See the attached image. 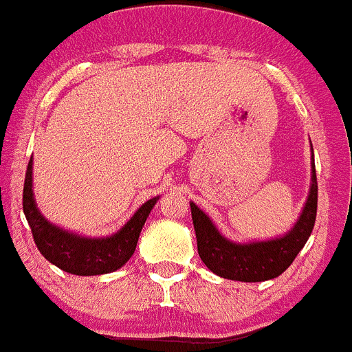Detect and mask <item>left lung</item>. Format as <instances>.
Masks as SVG:
<instances>
[{"instance_id": "left-lung-1", "label": "left lung", "mask_w": 352, "mask_h": 352, "mask_svg": "<svg viewBox=\"0 0 352 352\" xmlns=\"http://www.w3.org/2000/svg\"><path fill=\"white\" fill-rule=\"evenodd\" d=\"M318 210V182L313 157V184L309 198L305 201L300 219L288 234L271 241H257L248 245L232 243L221 236L208 217L191 203L192 224L198 241V254L206 267L226 280L255 281L272 280L280 276L295 261L298 252L313 232Z\"/></svg>"}]
</instances>
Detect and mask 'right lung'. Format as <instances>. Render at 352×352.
Returning <instances> with one entry per match:
<instances>
[{"mask_svg": "<svg viewBox=\"0 0 352 352\" xmlns=\"http://www.w3.org/2000/svg\"><path fill=\"white\" fill-rule=\"evenodd\" d=\"M156 199L157 198H153L144 203L137 210L135 215L124 224V228L111 238H81V236L71 234L45 221V217L36 208L34 198H32L31 157L28 172H25L22 208H24L36 246L43 257L71 274L95 276L107 274L126 264L128 258L135 252L142 226L146 224V219L149 217Z\"/></svg>", "mask_w": 352, "mask_h": 352, "instance_id": "obj_1", "label": "right lung"}]
</instances>
